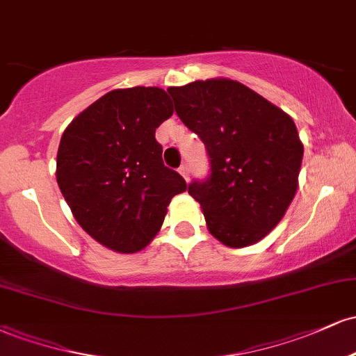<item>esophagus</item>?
<instances>
[{
    "instance_id": "34e87169",
    "label": "esophagus",
    "mask_w": 356,
    "mask_h": 356,
    "mask_svg": "<svg viewBox=\"0 0 356 356\" xmlns=\"http://www.w3.org/2000/svg\"><path fill=\"white\" fill-rule=\"evenodd\" d=\"M179 172H181V175L186 181H189V167H187L186 164H182L181 167H179Z\"/></svg>"
}]
</instances>
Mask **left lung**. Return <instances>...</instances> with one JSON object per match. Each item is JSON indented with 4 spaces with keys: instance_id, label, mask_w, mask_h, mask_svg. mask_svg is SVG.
Listing matches in <instances>:
<instances>
[{
    "instance_id": "left-lung-1",
    "label": "left lung",
    "mask_w": 356,
    "mask_h": 356,
    "mask_svg": "<svg viewBox=\"0 0 356 356\" xmlns=\"http://www.w3.org/2000/svg\"><path fill=\"white\" fill-rule=\"evenodd\" d=\"M175 113L197 134L209 175L187 192L201 204L211 234L231 248L251 246L283 219L296 194L303 145L281 108L234 80L167 88Z\"/></svg>"
}]
</instances>
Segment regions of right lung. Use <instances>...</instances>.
<instances>
[{"label":"right lung","mask_w":356,"mask_h":356,"mask_svg":"<svg viewBox=\"0 0 356 356\" xmlns=\"http://www.w3.org/2000/svg\"><path fill=\"white\" fill-rule=\"evenodd\" d=\"M157 87L112 90L63 132L56 182L79 224L117 252H137L161 229L187 184L164 165L155 129L172 115Z\"/></svg>","instance_id":"obj_1"}]
</instances>
